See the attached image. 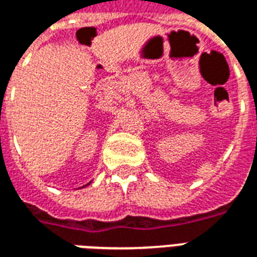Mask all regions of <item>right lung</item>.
Segmentation results:
<instances>
[{
    "label": "right lung",
    "mask_w": 257,
    "mask_h": 257,
    "mask_svg": "<svg viewBox=\"0 0 257 257\" xmlns=\"http://www.w3.org/2000/svg\"><path fill=\"white\" fill-rule=\"evenodd\" d=\"M88 184H89V183H88ZM88 184H85V186H82V187H86V186H88ZM82 187H81V189H82Z\"/></svg>",
    "instance_id": "right-lung-1"
}]
</instances>
